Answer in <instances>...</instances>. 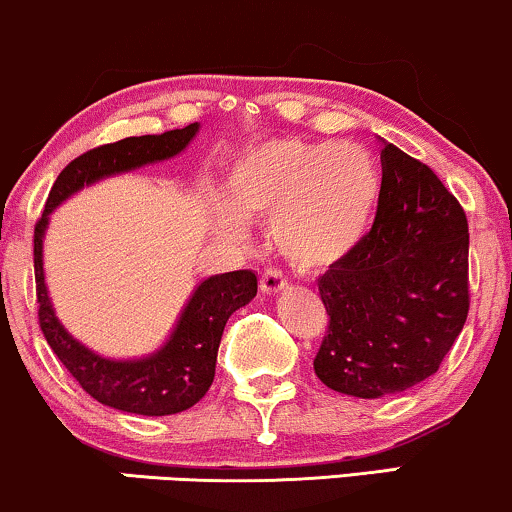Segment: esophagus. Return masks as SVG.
Segmentation results:
<instances>
[{"label": "esophagus", "mask_w": 512, "mask_h": 512, "mask_svg": "<svg viewBox=\"0 0 512 512\" xmlns=\"http://www.w3.org/2000/svg\"><path fill=\"white\" fill-rule=\"evenodd\" d=\"M258 282H261V292H263V294H275V292H280V289L287 285L285 275H282L280 270L273 268V266L263 270L261 280H258Z\"/></svg>", "instance_id": "esophagus-1"}]
</instances>
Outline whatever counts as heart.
Returning <instances> with one entry per match:
<instances>
[{
	"mask_svg": "<svg viewBox=\"0 0 512 512\" xmlns=\"http://www.w3.org/2000/svg\"><path fill=\"white\" fill-rule=\"evenodd\" d=\"M377 194L380 178L363 149L275 140L251 149L232 170V208H220L218 225L242 235V216L270 218L282 256L301 270H323L361 242Z\"/></svg>",
	"mask_w": 512,
	"mask_h": 512,
	"instance_id": "b5f03b06",
	"label": "heart"
}]
</instances>
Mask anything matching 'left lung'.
Wrapping results in <instances>:
<instances>
[{
  "label": "left lung",
  "mask_w": 512,
  "mask_h": 512,
  "mask_svg": "<svg viewBox=\"0 0 512 512\" xmlns=\"http://www.w3.org/2000/svg\"><path fill=\"white\" fill-rule=\"evenodd\" d=\"M372 227L318 277L327 330L320 382L361 399L396 394L439 370L470 311L468 218L425 163L382 149Z\"/></svg>",
  "instance_id": "obj_1"
}]
</instances>
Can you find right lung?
Instances as JSON below:
<instances>
[{
    "instance_id": "obj_1",
    "label": "right lung",
    "mask_w": 512,
    "mask_h": 512,
    "mask_svg": "<svg viewBox=\"0 0 512 512\" xmlns=\"http://www.w3.org/2000/svg\"><path fill=\"white\" fill-rule=\"evenodd\" d=\"M197 130V123H189L180 130L125 137V140L85 151L61 170L44 204L42 218L35 223L33 261L37 320H40L44 339L52 346L63 368L71 372L73 380L92 399L104 406L128 410V413L173 415L192 408L206 394L216 377V356L227 318L254 299L258 289L256 275L251 270H232V273L208 277L189 299L173 337L159 353L144 361L116 363L87 351L56 320L47 287H44L42 235L52 208L78 192L82 185L175 156L187 147Z\"/></svg>"
}]
</instances>
